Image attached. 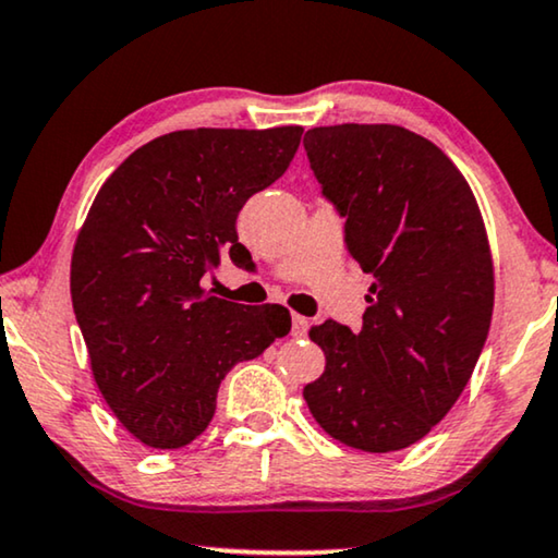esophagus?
Masks as SVG:
<instances>
[{
	"label": "esophagus",
	"instance_id": "34e87169",
	"mask_svg": "<svg viewBox=\"0 0 558 558\" xmlns=\"http://www.w3.org/2000/svg\"><path fill=\"white\" fill-rule=\"evenodd\" d=\"M308 328H311V320L305 316H298V313H293V331H290V333H293L295 339H303V336L308 333Z\"/></svg>",
	"mask_w": 558,
	"mask_h": 558
}]
</instances>
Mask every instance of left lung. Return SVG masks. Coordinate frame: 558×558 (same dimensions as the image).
<instances>
[{
  "instance_id": "1",
  "label": "left lung",
  "mask_w": 558,
  "mask_h": 558,
  "mask_svg": "<svg viewBox=\"0 0 558 558\" xmlns=\"http://www.w3.org/2000/svg\"><path fill=\"white\" fill-rule=\"evenodd\" d=\"M303 146L374 278L361 331L311 328L326 372L303 397L339 442L404 450L452 410L488 339L496 288L481 209L458 167L402 125H320Z\"/></svg>"
}]
</instances>
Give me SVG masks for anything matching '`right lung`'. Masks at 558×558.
Returning a JSON list of instances; mask_svg holds the SVG:
<instances>
[{"mask_svg":"<svg viewBox=\"0 0 558 558\" xmlns=\"http://www.w3.org/2000/svg\"><path fill=\"white\" fill-rule=\"evenodd\" d=\"M301 125L194 129L125 159L85 217L70 295L100 395L129 433L177 450L215 417L217 389L240 361L290 331L288 308L209 295L202 278L238 242V215L286 174Z\"/></svg>","mask_w":558,"mask_h":558,"instance_id":"add662e5","label":"right lung"}]
</instances>
